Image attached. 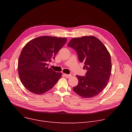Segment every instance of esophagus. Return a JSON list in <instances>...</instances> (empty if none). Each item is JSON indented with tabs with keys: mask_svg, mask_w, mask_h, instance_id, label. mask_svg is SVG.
I'll return each mask as SVG.
<instances>
[{
	"mask_svg": "<svg viewBox=\"0 0 132 132\" xmlns=\"http://www.w3.org/2000/svg\"><path fill=\"white\" fill-rule=\"evenodd\" d=\"M64 76L65 77L70 78V77H71V75H70V74H66V73H64Z\"/></svg>",
	"mask_w": 132,
	"mask_h": 132,
	"instance_id": "esophagus-1",
	"label": "esophagus"
}]
</instances>
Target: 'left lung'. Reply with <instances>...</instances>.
I'll list each match as a JSON object with an SVG mask.
<instances>
[{
	"label": "left lung",
	"instance_id": "obj_1",
	"mask_svg": "<svg viewBox=\"0 0 132 132\" xmlns=\"http://www.w3.org/2000/svg\"><path fill=\"white\" fill-rule=\"evenodd\" d=\"M76 51L79 61L84 63L85 76L77 75L78 85L73 90L84 98L97 96L106 86L111 73V56L104 45L93 36L72 39L68 44Z\"/></svg>",
	"mask_w": 132,
	"mask_h": 132
}]
</instances>
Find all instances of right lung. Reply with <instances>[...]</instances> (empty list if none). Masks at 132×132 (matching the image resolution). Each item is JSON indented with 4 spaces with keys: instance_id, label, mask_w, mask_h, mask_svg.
Listing matches in <instances>:
<instances>
[{
    "instance_id": "1",
    "label": "right lung",
    "mask_w": 132,
    "mask_h": 132,
    "mask_svg": "<svg viewBox=\"0 0 132 132\" xmlns=\"http://www.w3.org/2000/svg\"><path fill=\"white\" fill-rule=\"evenodd\" d=\"M67 41L66 37L42 36L35 38L23 47L19 56L18 70L20 80L32 93L41 95L51 89L62 76L48 68V62Z\"/></svg>"
}]
</instances>
